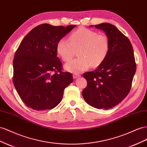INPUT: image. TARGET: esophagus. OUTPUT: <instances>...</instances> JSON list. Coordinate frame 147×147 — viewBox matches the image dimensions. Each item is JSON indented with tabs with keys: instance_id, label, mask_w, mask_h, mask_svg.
Instances as JSON below:
<instances>
[{
	"instance_id": "esophagus-1",
	"label": "esophagus",
	"mask_w": 147,
	"mask_h": 147,
	"mask_svg": "<svg viewBox=\"0 0 147 147\" xmlns=\"http://www.w3.org/2000/svg\"><path fill=\"white\" fill-rule=\"evenodd\" d=\"M79 77H80V75H78V74H74L73 75V78L74 79H76V78H77Z\"/></svg>"
}]
</instances>
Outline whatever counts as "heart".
<instances>
[{"instance_id": "heart-1", "label": "heart", "mask_w": 147, "mask_h": 147, "mask_svg": "<svg viewBox=\"0 0 147 147\" xmlns=\"http://www.w3.org/2000/svg\"><path fill=\"white\" fill-rule=\"evenodd\" d=\"M59 39L56 51L64 61L73 57L75 49H78V57L71 60L64 65L66 70L78 74L88 69L90 66L96 67L105 60L109 50V40L104 34L85 28L75 31L69 37Z\"/></svg>"}]
</instances>
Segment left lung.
<instances>
[{"label": "left lung", "instance_id": "left-lung-1", "mask_svg": "<svg viewBox=\"0 0 147 147\" xmlns=\"http://www.w3.org/2000/svg\"><path fill=\"white\" fill-rule=\"evenodd\" d=\"M94 26L106 33L109 40V50L98 68L83 75L87 86L82 96L91 106L109 109L120 103L131 88L136 71L133 47L129 39L117 28L108 23Z\"/></svg>", "mask_w": 147, "mask_h": 147}]
</instances>
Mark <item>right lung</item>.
<instances>
[{
  "instance_id": "right-lung-1",
  "label": "right lung",
  "mask_w": 147,
  "mask_h": 147,
  "mask_svg": "<svg viewBox=\"0 0 147 147\" xmlns=\"http://www.w3.org/2000/svg\"><path fill=\"white\" fill-rule=\"evenodd\" d=\"M76 26L39 25L23 38L13 62L15 88L22 101L36 111L52 109L61 102L72 74L62 72L56 45Z\"/></svg>"
}]
</instances>
